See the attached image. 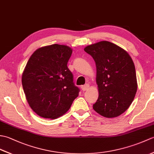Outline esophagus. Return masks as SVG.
<instances>
[{
    "label": "esophagus",
    "instance_id": "34e87169",
    "mask_svg": "<svg viewBox=\"0 0 154 154\" xmlns=\"http://www.w3.org/2000/svg\"><path fill=\"white\" fill-rule=\"evenodd\" d=\"M81 89L83 91H88L89 89V84H86L85 85L81 86Z\"/></svg>",
    "mask_w": 154,
    "mask_h": 154
}]
</instances>
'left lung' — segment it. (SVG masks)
Wrapping results in <instances>:
<instances>
[{
  "label": "left lung",
  "instance_id": "8db88e82",
  "mask_svg": "<svg viewBox=\"0 0 154 154\" xmlns=\"http://www.w3.org/2000/svg\"><path fill=\"white\" fill-rule=\"evenodd\" d=\"M84 50L96 64L99 98L93 109L106 118L120 116L132 104L138 88L132 59L124 49L108 41L87 45Z\"/></svg>",
  "mask_w": 154,
  "mask_h": 154
}]
</instances>
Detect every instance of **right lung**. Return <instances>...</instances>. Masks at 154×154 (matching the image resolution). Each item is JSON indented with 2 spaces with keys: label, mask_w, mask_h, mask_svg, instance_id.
<instances>
[{
  "label": "right lung",
  "mask_w": 154,
  "mask_h": 154,
  "mask_svg": "<svg viewBox=\"0 0 154 154\" xmlns=\"http://www.w3.org/2000/svg\"><path fill=\"white\" fill-rule=\"evenodd\" d=\"M72 52L65 45L44 46L32 54L26 65L23 89L29 106L42 118L55 119L63 115L79 95L67 65Z\"/></svg>",
  "instance_id": "1"
}]
</instances>
